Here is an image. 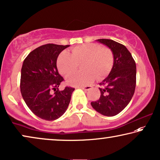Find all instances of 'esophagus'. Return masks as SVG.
<instances>
[{
	"mask_svg": "<svg viewBox=\"0 0 160 160\" xmlns=\"http://www.w3.org/2000/svg\"><path fill=\"white\" fill-rule=\"evenodd\" d=\"M81 88H82V90H84V91H89V90H91L92 88V86L91 85H87V86L81 87Z\"/></svg>",
	"mask_w": 160,
	"mask_h": 160,
	"instance_id": "esophagus-1",
	"label": "esophagus"
}]
</instances>
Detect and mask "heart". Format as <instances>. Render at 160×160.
<instances>
[{
	"label": "heart",
	"mask_w": 160,
	"mask_h": 160,
	"mask_svg": "<svg viewBox=\"0 0 160 160\" xmlns=\"http://www.w3.org/2000/svg\"><path fill=\"white\" fill-rule=\"evenodd\" d=\"M84 71L77 73L72 72L78 64ZM114 64V56L109 48L97 43H87L72 49L71 53L64 51L57 60V67L61 74L67 76V84L72 86H83L93 81L96 77L102 79L111 71Z\"/></svg>",
	"instance_id": "heart-1"
}]
</instances>
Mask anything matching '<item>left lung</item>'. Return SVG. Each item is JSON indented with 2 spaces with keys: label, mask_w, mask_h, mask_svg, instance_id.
Segmentation results:
<instances>
[{
  "label": "left lung",
  "mask_w": 160,
  "mask_h": 160,
  "mask_svg": "<svg viewBox=\"0 0 160 160\" xmlns=\"http://www.w3.org/2000/svg\"><path fill=\"white\" fill-rule=\"evenodd\" d=\"M112 51L114 64L109 75L99 83L101 96L91 102L96 112L112 117L122 112L133 96L136 84V65L131 53L122 44L109 39H98Z\"/></svg>",
  "instance_id": "obj_1"
}]
</instances>
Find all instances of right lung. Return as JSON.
I'll list each match as a JSON object with an SVG mask.
<instances>
[{
  "label": "right lung",
  "mask_w": 160,
  "mask_h": 160,
  "mask_svg": "<svg viewBox=\"0 0 160 160\" xmlns=\"http://www.w3.org/2000/svg\"><path fill=\"white\" fill-rule=\"evenodd\" d=\"M69 46L42 45L31 51L23 62L20 80L22 96L29 109L42 120L59 118L70 102L75 88L66 87L58 91L64 78L57 67L58 55Z\"/></svg>",
  "instance_id": "add662e5"
}]
</instances>
